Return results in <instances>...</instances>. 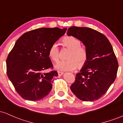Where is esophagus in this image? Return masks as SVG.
Wrapping results in <instances>:
<instances>
[{"label":"esophagus","mask_w":123,"mask_h":123,"mask_svg":"<svg viewBox=\"0 0 123 123\" xmlns=\"http://www.w3.org/2000/svg\"><path fill=\"white\" fill-rule=\"evenodd\" d=\"M58 76H62L63 74V72H61V71H58Z\"/></svg>","instance_id":"34e87169"}]
</instances>
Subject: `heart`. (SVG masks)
Returning <instances> with one entry per match:
<instances>
[{
    "label": "heart",
    "mask_w": 123,
    "mask_h": 123,
    "mask_svg": "<svg viewBox=\"0 0 123 123\" xmlns=\"http://www.w3.org/2000/svg\"><path fill=\"white\" fill-rule=\"evenodd\" d=\"M63 46L70 49L68 56V60L61 61L55 65L58 70L62 71H72L77 68L81 67L87 62L88 53L84 47L81 46V42L78 39L72 36L65 37L62 40ZM49 56L51 60L57 62L59 59V49L56 43H53L49 50Z\"/></svg>",
    "instance_id": "b5f03b06"
}]
</instances>
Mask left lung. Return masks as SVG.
I'll return each mask as SVG.
<instances>
[{
	"label": "left lung",
	"instance_id": "1",
	"mask_svg": "<svg viewBox=\"0 0 123 123\" xmlns=\"http://www.w3.org/2000/svg\"><path fill=\"white\" fill-rule=\"evenodd\" d=\"M67 35L82 42L88 53L87 62L76 74L70 90L81 101H96L116 77L118 64L112 46L105 35L90 28L72 26Z\"/></svg>",
	"mask_w": 123,
	"mask_h": 123
}]
</instances>
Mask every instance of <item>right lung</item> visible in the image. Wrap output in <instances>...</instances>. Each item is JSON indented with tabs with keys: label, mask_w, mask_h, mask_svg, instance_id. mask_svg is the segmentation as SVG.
Instances as JSON below:
<instances>
[{
	"label": "right lung",
	"mask_w": 123,
	"mask_h": 123,
	"mask_svg": "<svg viewBox=\"0 0 123 123\" xmlns=\"http://www.w3.org/2000/svg\"><path fill=\"white\" fill-rule=\"evenodd\" d=\"M66 28H42L24 33L6 60L7 74L18 94L28 101L42 99L52 89L55 70L49 56L50 46L65 34Z\"/></svg>",
	"instance_id": "add662e5"
}]
</instances>
